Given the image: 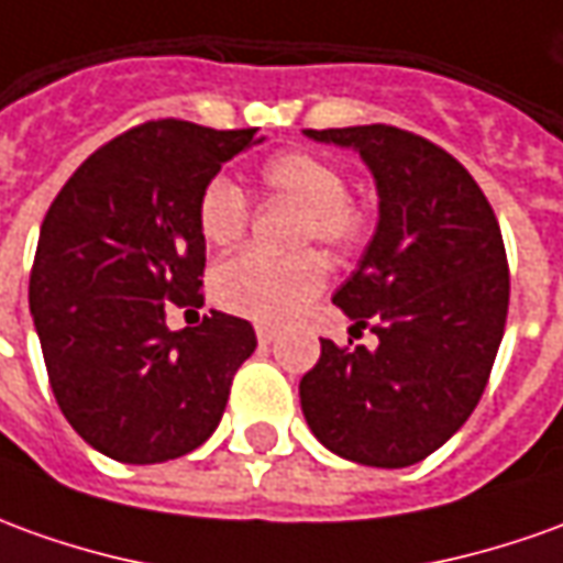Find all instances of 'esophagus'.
Listing matches in <instances>:
<instances>
[{"label": "esophagus", "instance_id": "esophagus-1", "mask_svg": "<svg viewBox=\"0 0 563 563\" xmlns=\"http://www.w3.org/2000/svg\"><path fill=\"white\" fill-rule=\"evenodd\" d=\"M255 335H258V344H271L277 338V332L271 325H255Z\"/></svg>", "mask_w": 563, "mask_h": 563}]
</instances>
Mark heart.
<instances>
[{
	"label": "heart",
	"instance_id": "b5f03b06",
	"mask_svg": "<svg viewBox=\"0 0 563 563\" xmlns=\"http://www.w3.org/2000/svg\"><path fill=\"white\" fill-rule=\"evenodd\" d=\"M262 186L301 207L298 241H320L335 255H353L368 238V216L347 198L341 167L310 152H283L262 164ZM250 207L228 176L210 179L198 198V231L210 246H234L246 234ZM325 286V262L313 250L292 255H231L213 274V298L255 322L292 320Z\"/></svg>",
	"mask_w": 563,
	"mask_h": 563
}]
</instances>
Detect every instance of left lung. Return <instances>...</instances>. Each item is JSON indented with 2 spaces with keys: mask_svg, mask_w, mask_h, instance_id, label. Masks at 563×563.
I'll use <instances>...</instances> for the list:
<instances>
[{
  "mask_svg": "<svg viewBox=\"0 0 563 563\" xmlns=\"http://www.w3.org/2000/svg\"><path fill=\"white\" fill-rule=\"evenodd\" d=\"M360 152L377 228L332 295L377 347L320 341L298 384L310 432L332 454L402 470L430 457L485 393L509 310V265L490 203L445 148L390 124L305 131Z\"/></svg>",
  "mask_w": 563,
  "mask_h": 563,
  "instance_id": "1",
  "label": "left lung"
}]
</instances>
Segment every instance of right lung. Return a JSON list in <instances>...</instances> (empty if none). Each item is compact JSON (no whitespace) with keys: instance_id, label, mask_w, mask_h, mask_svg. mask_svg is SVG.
I'll return each instance as SVG.
<instances>
[{"instance_id":"1","label":"right lung","mask_w":563,"mask_h":563,"mask_svg":"<svg viewBox=\"0 0 563 563\" xmlns=\"http://www.w3.org/2000/svg\"><path fill=\"white\" fill-rule=\"evenodd\" d=\"M262 140L255 128L145 121L97 148L51 203L30 313L63 418L106 457H183L222 420L253 325L210 310L173 332L164 308L203 305L200 191Z\"/></svg>"}]
</instances>
